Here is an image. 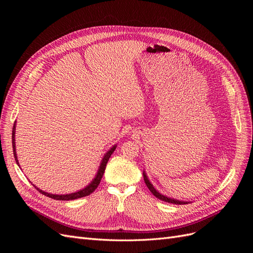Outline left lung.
<instances>
[{"mask_svg": "<svg viewBox=\"0 0 253 253\" xmlns=\"http://www.w3.org/2000/svg\"><path fill=\"white\" fill-rule=\"evenodd\" d=\"M143 179H144V182L145 184H147V187L149 188V190L151 191V193L158 199H160V200L164 201V202H167V203H173V204H178V205H181V204H188V202H184V201H179V200H176V199H173V198H169V197H166L162 194L159 193L155 188L154 185L150 182L147 174H145V172L143 171Z\"/></svg>", "mask_w": 253, "mask_h": 253, "instance_id": "1", "label": "left lung"}]
</instances>
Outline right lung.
Segmentation results:
<instances>
[{"label": "right lung", "instance_id": "obj_1", "mask_svg": "<svg viewBox=\"0 0 253 253\" xmlns=\"http://www.w3.org/2000/svg\"><path fill=\"white\" fill-rule=\"evenodd\" d=\"M12 147H13V154H14V158H15V161L17 163V165L19 166V163H18V160H17V156H16V149H15V123H14V126H13L12 128ZM117 145H114L113 148H111V150H109V152H106V154L104 155V157L102 158V161L100 163V166H99V169L97 171V174L95 175L94 179H93L86 188L80 190L78 192H75V193H72V194H65V195H54V194H49V193H46L42 190L38 189L37 187H35L40 193L51 198V199H55V200H61V201H69V200H75V199H79V198H82V197H85V196H88L90 195L91 193L94 192L96 190V188L98 187V184L100 183V180L102 178V175L104 173V170H105V166H106V163H108L110 157L112 156V154L114 153V151L116 150Z\"/></svg>", "mask_w": 253, "mask_h": 253}]
</instances>
